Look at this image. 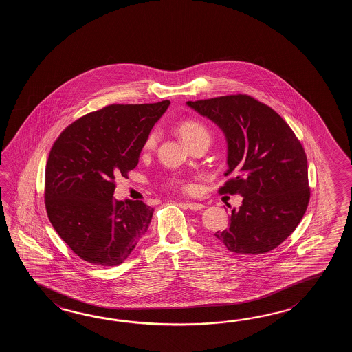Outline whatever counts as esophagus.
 Returning <instances> with one entry per match:
<instances>
[{
  "mask_svg": "<svg viewBox=\"0 0 352 352\" xmlns=\"http://www.w3.org/2000/svg\"><path fill=\"white\" fill-rule=\"evenodd\" d=\"M184 205L186 206L187 209L195 210V211H197V210H201L205 208L202 204L200 202H192V201H185L184 202Z\"/></svg>",
  "mask_w": 352,
  "mask_h": 352,
  "instance_id": "esophagus-1",
  "label": "esophagus"
}]
</instances>
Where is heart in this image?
I'll list each match as a JSON object with an SVG mask.
<instances>
[{
  "label": "heart",
  "mask_w": 352,
  "mask_h": 352,
  "mask_svg": "<svg viewBox=\"0 0 352 352\" xmlns=\"http://www.w3.org/2000/svg\"><path fill=\"white\" fill-rule=\"evenodd\" d=\"M179 132L181 137L184 138V141L190 146L192 143L197 142L200 140H210V132L208 127L199 122V120H187L182 122L179 126ZM157 132L153 131L151 132L147 140H146V148L150 150L153 148L157 143ZM182 186L187 187V185H182Z\"/></svg>",
  "instance_id": "obj_1"
}]
</instances>
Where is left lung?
I'll list each match as a JSON object with an SVG mask.
<instances>
[{"instance_id": "obj_1", "label": "left lung", "mask_w": 352, "mask_h": 352, "mask_svg": "<svg viewBox=\"0 0 352 352\" xmlns=\"http://www.w3.org/2000/svg\"><path fill=\"white\" fill-rule=\"evenodd\" d=\"M186 104L224 133L225 176L232 179L219 191L243 196L217 239L236 254L277 248L298 226L309 201L306 153L298 138L277 112L245 94Z\"/></svg>"}]
</instances>
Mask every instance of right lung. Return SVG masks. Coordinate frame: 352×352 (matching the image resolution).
I'll use <instances>...</instances> for the list:
<instances>
[{"mask_svg":"<svg viewBox=\"0 0 352 352\" xmlns=\"http://www.w3.org/2000/svg\"><path fill=\"white\" fill-rule=\"evenodd\" d=\"M170 100L112 104L65 128L45 170L47 217L60 238L85 262H124L148 230L153 209L113 197L116 177L138 165L151 129Z\"/></svg>","mask_w":352,"mask_h":352,"instance_id":"obj_1","label":"right lung"}]
</instances>
